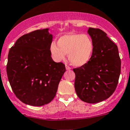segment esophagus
I'll return each instance as SVG.
<instances>
[{"label": "esophagus", "mask_w": 130, "mask_h": 130, "mask_svg": "<svg viewBox=\"0 0 130 130\" xmlns=\"http://www.w3.org/2000/svg\"><path fill=\"white\" fill-rule=\"evenodd\" d=\"M65 68H66L67 70H70V69H71V68H70L69 66H68V65H65Z\"/></svg>", "instance_id": "1"}]
</instances>
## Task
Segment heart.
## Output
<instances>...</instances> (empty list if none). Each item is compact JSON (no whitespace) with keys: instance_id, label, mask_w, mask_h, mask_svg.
<instances>
[{"instance_id":"b5f03b06","label":"heart","mask_w":130,"mask_h":130,"mask_svg":"<svg viewBox=\"0 0 130 130\" xmlns=\"http://www.w3.org/2000/svg\"><path fill=\"white\" fill-rule=\"evenodd\" d=\"M57 43L53 42L50 46L51 55L56 61L63 60L68 54L72 65L81 67L89 61L93 54V41L86 34L64 35L58 39Z\"/></svg>"}]
</instances>
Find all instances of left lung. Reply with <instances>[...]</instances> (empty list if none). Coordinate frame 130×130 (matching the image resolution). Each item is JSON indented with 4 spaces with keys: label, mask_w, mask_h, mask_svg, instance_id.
<instances>
[{
    "label": "left lung",
    "mask_w": 130,
    "mask_h": 130,
    "mask_svg": "<svg viewBox=\"0 0 130 130\" xmlns=\"http://www.w3.org/2000/svg\"><path fill=\"white\" fill-rule=\"evenodd\" d=\"M93 42L89 61L73 69L75 91L81 100L95 104L106 100L116 89L121 73V59L117 45L99 28H89Z\"/></svg>",
    "instance_id": "left-lung-1"
}]
</instances>
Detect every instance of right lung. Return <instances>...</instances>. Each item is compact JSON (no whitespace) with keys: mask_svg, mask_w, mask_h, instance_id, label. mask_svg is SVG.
Wrapping results in <instances>:
<instances>
[{"mask_svg":"<svg viewBox=\"0 0 130 130\" xmlns=\"http://www.w3.org/2000/svg\"><path fill=\"white\" fill-rule=\"evenodd\" d=\"M48 30L23 35L9 51L6 70L11 88L20 101L32 106L52 101L66 70L63 63L51 58L53 36Z\"/></svg>","mask_w":130,"mask_h":130,"instance_id":"1","label":"right lung"}]
</instances>
